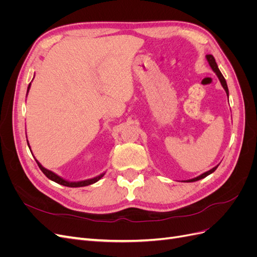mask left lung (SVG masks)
I'll return each instance as SVG.
<instances>
[{
  "label": "left lung",
  "instance_id": "8db88e82",
  "mask_svg": "<svg viewBox=\"0 0 257 257\" xmlns=\"http://www.w3.org/2000/svg\"><path fill=\"white\" fill-rule=\"evenodd\" d=\"M206 59H207V61H208V63H209V65H210V67L212 68V71L215 73V75L217 76V78H219V80H220V82H221V84H222V87H223V89L225 90V92H226V95H227V97H228V95H229V92H228V88H227L226 80H225V78L223 77L222 73L220 72L219 67H217V64H216V62H215V60H214L213 56H211V54H207V56H206ZM217 166H219V165H216V166H215V167H213L212 169L208 170V172H206V173H204V174H201L200 176H198V177H196V178L189 179V180H184L183 182H194V181L200 180V179H204L205 177L209 176L210 174H212V173L214 172V170L217 168Z\"/></svg>",
  "mask_w": 257,
  "mask_h": 257
}]
</instances>
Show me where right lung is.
<instances>
[{
	"mask_svg": "<svg viewBox=\"0 0 257 257\" xmlns=\"http://www.w3.org/2000/svg\"><path fill=\"white\" fill-rule=\"evenodd\" d=\"M30 87H31V83L29 84V87H28V92H29V90H30ZM27 95H28V94H27ZM27 142H28V141H27ZM28 146H29L30 150H31V147H30V145H29V142H28ZM35 161H36V163H37L38 167L41 168V170L44 173V175H45L46 177H47L48 179H50V180H52V181H54V182H57V183L61 184V185L68 186V188H80V186H87V185L93 184V183L97 182V181L99 180V179H102V178L104 177V175H105V173H103V174H100V175H98V176H96V177H94V178H92V179H87V180L73 182V181L65 180V179H63L62 177L58 176L57 174H54L53 172H51V170L43 167V165H42L41 163L38 162L37 160H35Z\"/></svg>",
	"mask_w": 257,
	"mask_h": 257,
	"instance_id": "add662e5",
	"label": "right lung"
}]
</instances>
